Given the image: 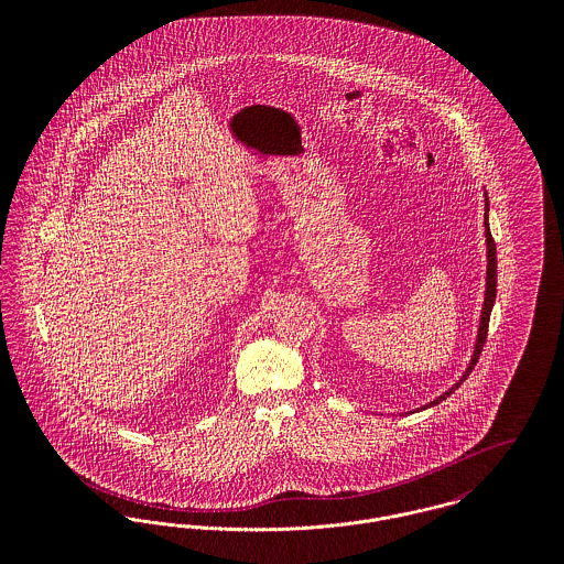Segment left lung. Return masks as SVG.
<instances>
[{"label": "left lung", "instance_id": "obj_1", "mask_svg": "<svg viewBox=\"0 0 564 564\" xmlns=\"http://www.w3.org/2000/svg\"><path fill=\"white\" fill-rule=\"evenodd\" d=\"M488 195L484 191V239H486V286H484V304L482 313H480V325H478V336H476V345H474V354H471V360L465 369V373L456 380V384H452L445 393H441L436 400L416 408V410H425V408H432L436 403L447 400L467 378L469 373L474 371L478 358H480V351H482L484 340H486V332H488V319H490V311H492V304H495V295H497V249H495V241L490 237V226H488Z\"/></svg>", "mask_w": 564, "mask_h": 564}]
</instances>
